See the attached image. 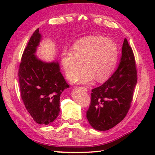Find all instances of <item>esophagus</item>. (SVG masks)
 <instances>
[{"label":"esophagus","instance_id":"34e87169","mask_svg":"<svg viewBox=\"0 0 155 155\" xmlns=\"http://www.w3.org/2000/svg\"><path fill=\"white\" fill-rule=\"evenodd\" d=\"M80 89H81V90H84V91H85V92H87V91H88V89H87V87H80Z\"/></svg>","mask_w":155,"mask_h":155}]
</instances>
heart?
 Here are the masks:
<instances>
[{
	"label": "heart",
	"instance_id": "b5f03b06",
	"mask_svg": "<svg viewBox=\"0 0 155 155\" xmlns=\"http://www.w3.org/2000/svg\"><path fill=\"white\" fill-rule=\"evenodd\" d=\"M118 56L117 46L102 36H90L75 44L73 51L64 50L61 60L67 77L71 79L83 68L78 80L89 82L96 78L98 82L107 80L115 68Z\"/></svg>",
	"mask_w": 155,
	"mask_h": 155
}]
</instances>
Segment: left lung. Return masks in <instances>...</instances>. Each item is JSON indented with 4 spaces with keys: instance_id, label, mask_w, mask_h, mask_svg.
<instances>
[{
    "instance_id": "1",
    "label": "left lung",
    "mask_w": 155,
    "mask_h": 155,
    "mask_svg": "<svg viewBox=\"0 0 155 155\" xmlns=\"http://www.w3.org/2000/svg\"><path fill=\"white\" fill-rule=\"evenodd\" d=\"M137 80L134 54L125 39L116 71L104 83L92 90L87 118L93 128L108 130L126 117L133 101Z\"/></svg>"
}]
</instances>
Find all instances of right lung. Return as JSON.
Segmentation results:
<instances>
[{"mask_svg":"<svg viewBox=\"0 0 155 155\" xmlns=\"http://www.w3.org/2000/svg\"><path fill=\"white\" fill-rule=\"evenodd\" d=\"M41 35L36 29L23 52L18 71L20 95L35 121L51 124L60 112V97L69 87L58 62L45 63L35 54Z\"/></svg>","mask_w":155,"mask_h":155,"instance_id":"add662e5","label":"right lung"}]
</instances>
